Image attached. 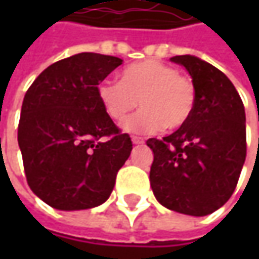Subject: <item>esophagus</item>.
<instances>
[{
    "mask_svg": "<svg viewBox=\"0 0 259 259\" xmlns=\"http://www.w3.org/2000/svg\"><path fill=\"white\" fill-rule=\"evenodd\" d=\"M131 140H133V144H143L144 143V140L140 138V137H133Z\"/></svg>",
    "mask_w": 259,
    "mask_h": 259,
    "instance_id": "34e87169",
    "label": "esophagus"
}]
</instances>
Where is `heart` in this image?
<instances>
[{"label": "heart", "instance_id": "b5f03b06", "mask_svg": "<svg viewBox=\"0 0 259 259\" xmlns=\"http://www.w3.org/2000/svg\"><path fill=\"white\" fill-rule=\"evenodd\" d=\"M98 98L115 121L124 119L140 104L143 109L122 122L133 134H155L183 126L193 115L196 88L192 79L158 60H144L125 67L118 80H104Z\"/></svg>", "mask_w": 259, "mask_h": 259}]
</instances>
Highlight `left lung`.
<instances>
[{
  "instance_id": "1",
  "label": "left lung",
  "mask_w": 259,
  "mask_h": 259,
  "mask_svg": "<svg viewBox=\"0 0 259 259\" xmlns=\"http://www.w3.org/2000/svg\"><path fill=\"white\" fill-rule=\"evenodd\" d=\"M196 88L190 119L163 140L150 138L154 161L150 183L164 207L190 216H206L234 193L246 157L242 99L232 82L196 56H174Z\"/></svg>"
}]
</instances>
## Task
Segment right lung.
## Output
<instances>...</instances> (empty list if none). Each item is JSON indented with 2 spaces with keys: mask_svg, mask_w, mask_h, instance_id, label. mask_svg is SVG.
Instances as JSON below:
<instances>
[{
  "mask_svg": "<svg viewBox=\"0 0 259 259\" xmlns=\"http://www.w3.org/2000/svg\"><path fill=\"white\" fill-rule=\"evenodd\" d=\"M122 59L79 53L45 69L21 106L18 145L33 193L59 210L108 200L133 143L98 98V85Z\"/></svg>",
  "mask_w": 259,
  "mask_h": 259,
  "instance_id": "1",
  "label": "right lung"
}]
</instances>
